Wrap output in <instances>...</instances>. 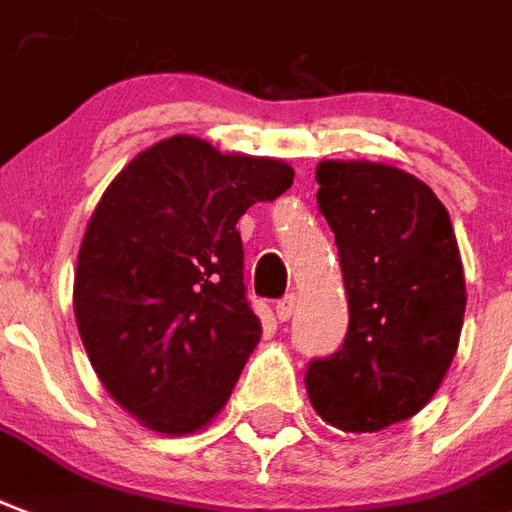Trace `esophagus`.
I'll use <instances>...</instances> for the list:
<instances>
[{
  "instance_id": "obj_1",
  "label": "esophagus",
  "mask_w": 512,
  "mask_h": 512,
  "mask_svg": "<svg viewBox=\"0 0 512 512\" xmlns=\"http://www.w3.org/2000/svg\"><path fill=\"white\" fill-rule=\"evenodd\" d=\"M295 304H298V301H295V295H287V298H282V301L276 304V320H279V323H287V320L293 317Z\"/></svg>"
}]
</instances>
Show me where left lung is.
<instances>
[{"mask_svg":"<svg viewBox=\"0 0 512 512\" xmlns=\"http://www.w3.org/2000/svg\"><path fill=\"white\" fill-rule=\"evenodd\" d=\"M314 179L331 225L350 325L312 361L306 391L336 429L372 434L418 415L448 374L467 309L448 208L407 170L323 160Z\"/></svg>","mask_w":512,"mask_h":512,"instance_id":"8db88e82","label":"left lung"}]
</instances>
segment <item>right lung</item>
<instances>
[{
  "mask_svg": "<svg viewBox=\"0 0 512 512\" xmlns=\"http://www.w3.org/2000/svg\"><path fill=\"white\" fill-rule=\"evenodd\" d=\"M293 176L282 160L173 135L102 192L78 252L75 323L105 391L146 429L192 434L230 399L263 333L236 222Z\"/></svg>",
  "mask_w": 512,
  "mask_h": 512,
  "instance_id": "obj_1",
  "label": "right lung"
}]
</instances>
